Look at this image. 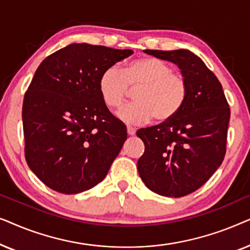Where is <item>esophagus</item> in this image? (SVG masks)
<instances>
[{
  "label": "esophagus",
  "mask_w": 250,
  "mask_h": 250,
  "mask_svg": "<svg viewBox=\"0 0 250 250\" xmlns=\"http://www.w3.org/2000/svg\"><path fill=\"white\" fill-rule=\"evenodd\" d=\"M135 132H136V129L134 128V127H131V126H128L127 127V133H128V135H134L135 134Z\"/></svg>",
  "instance_id": "obj_1"
}]
</instances>
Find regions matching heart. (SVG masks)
Wrapping results in <instances>:
<instances>
[{
	"instance_id": "1",
	"label": "heart",
	"mask_w": 250,
	"mask_h": 250,
	"mask_svg": "<svg viewBox=\"0 0 250 250\" xmlns=\"http://www.w3.org/2000/svg\"><path fill=\"white\" fill-rule=\"evenodd\" d=\"M136 88L135 102L122 105L116 112L126 124L142 125L155 119L166 123L183 108L188 97V84L181 74L174 73L165 61L152 57L134 59L123 70L110 66L102 71L98 82L99 93L109 108H117Z\"/></svg>"
}]
</instances>
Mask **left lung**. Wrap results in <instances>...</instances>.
Listing matches in <instances>:
<instances>
[{"label": "left lung", "mask_w": 250, "mask_h": 250, "mask_svg": "<svg viewBox=\"0 0 250 250\" xmlns=\"http://www.w3.org/2000/svg\"><path fill=\"white\" fill-rule=\"evenodd\" d=\"M143 52L175 63L187 81L188 97L173 119L136 132L146 146L138 160L140 177L160 196H187L206 183L223 162L230 108L217 77L191 51Z\"/></svg>", "instance_id": "1"}]
</instances>
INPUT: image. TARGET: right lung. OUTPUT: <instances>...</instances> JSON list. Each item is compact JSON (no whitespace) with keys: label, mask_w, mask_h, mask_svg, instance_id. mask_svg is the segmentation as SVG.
I'll return each instance as SVG.
<instances>
[{"label":"right lung","mask_w":250,"mask_h":250,"mask_svg":"<svg viewBox=\"0 0 250 250\" xmlns=\"http://www.w3.org/2000/svg\"><path fill=\"white\" fill-rule=\"evenodd\" d=\"M133 53L73 43L45 58L22 104L25 157L54 191L75 194L100 183L127 139L99 93L102 71Z\"/></svg>","instance_id":"add662e5"}]
</instances>
